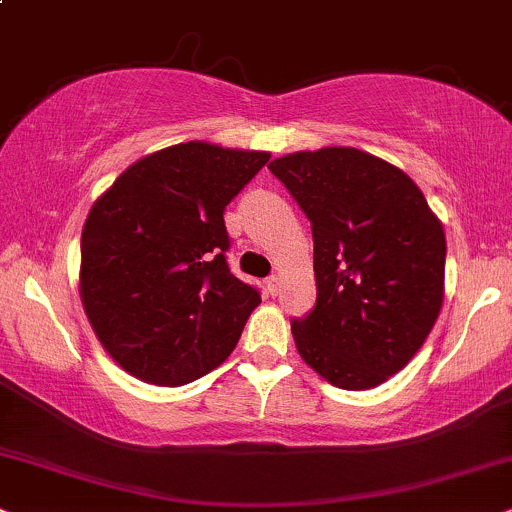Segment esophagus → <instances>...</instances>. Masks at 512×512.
Listing matches in <instances>:
<instances>
[{
  "mask_svg": "<svg viewBox=\"0 0 512 512\" xmlns=\"http://www.w3.org/2000/svg\"><path fill=\"white\" fill-rule=\"evenodd\" d=\"M281 283H283V278L278 276V274H271L269 278H267V290L271 295H278V290H281Z\"/></svg>",
  "mask_w": 512,
  "mask_h": 512,
  "instance_id": "34e87169",
  "label": "esophagus"
}]
</instances>
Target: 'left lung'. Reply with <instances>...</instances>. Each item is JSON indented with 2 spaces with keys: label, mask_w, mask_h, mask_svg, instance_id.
<instances>
[{
  "label": "left lung",
  "mask_w": 512,
  "mask_h": 512,
  "mask_svg": "<svg viewBox=\"0 0 512 512\" xmlns=\"http://www.w3.org/2000/svg\"><path fill=\"white\" fill-rule=\"evenodd\" d=\"M312 222L316 304L293 319L300 357L371 390L423 347L444 302V226L409 174L347 146L269 163Z\"/></svg>",
  "instance_id": "obj_1"
}]
</instances>
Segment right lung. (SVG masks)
<instances>
[{"label":"right lung","mask_w":512,"mask_h":512,"mask_svg":"<svg viewBox=\"0 0 512 512\" xmlns=\"http://www.w3.org/2000/svg\"><path fill=\"white\" fill-rule=\"evenodd\" d=\"M269 158L208 141L177 144L129 165L92 205L82 307L129 375L177 387L234 352L262 297L226 264L224 208Z\"/></svg>","instance_id":"add662e5"}]
</instances>
